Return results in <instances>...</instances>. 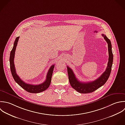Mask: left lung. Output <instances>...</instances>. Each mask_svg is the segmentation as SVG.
Returning a JSON list of instances; mask_svg holds the SVG:
<instances>
[{
  "label": "left lung",
  "mask_w": 125,
  "mask_h": 125,
  "mask_svg": "<svg viewBox=\"0 0 125 125\" xmlns=\"http://www.w3.org/2000/svg\"><path fill=\"white\" fill-rule=\"evenodd\" d=\"M102 35L104 37L108 45L109 57L106 70L99 77H98L95 80L91 82H80L76 78L73 70L70 67L67 66V71L70 83L71 86L79 93L88 94L94 92L104 85L108 80L110 75L113 62V54L112 49V44L110 40L108 38L105 34H102Z\"/></svg>",
  "instance_id": "obj_1"
}]
</instances>
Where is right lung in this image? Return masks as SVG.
<instances>
[{
  "instance_id": "obj_1",
  "label": "right lung",
  "mask_w": 125,
  "mask_h": 125,
  "mask_svg": "<svg viewBox=\"0 0 125 125\" xmlns=\"http://www.w3.org/2000/svg\"><path fill=\"white\" fill-rule=\"evenodd\" d=\"M19 36L17 37L15 40V41L13 44V48L10 53V69L12 76L15 80V81L23 89H24L27 92L30 93H39L42 92L46 90H47L50 86L53 71V69L54 67V65L51 66L50 69L48 71V72L47 74L46 79V80L41 84L39 85H31L30 84L26 83L25 82L22 81L20 79V78L18 76V75L16 74L15 66L14 64V54L15 51L16 49V47L17 45V42L18 41Z\"/></svg>"
}]
</instances>
